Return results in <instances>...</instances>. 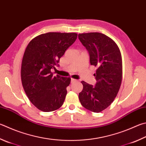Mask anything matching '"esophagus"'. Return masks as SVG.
Segmentation results:
<instances>
[{"label": "esophagus", "instance_id": "esophagus-1", "mask_svg": "<svg viewBox=\"0 0 146 146\" xmlns=\"http://www.w3.org/2000/svg\"><path fill=\"white\" fill-rule=\"evenodd\" d=\"M76 82V80H75V79H74V78L71 79V84H73V83H74V82Z\"/></svg>", "mask_w": 146, "mask_h": 146}]
</instances>
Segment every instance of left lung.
I'll list each match as a JSON object with an SVG mask.
<instances>
[{"label": "left lung", "instance_id": "8db88e82", "mask_svg": "<svg viewBox=\"0 0 146 146\" xmlns=\"http://www.w3.org/2000/svg\"><path fill=\"white\" fill-rule=\"evenodd\" d=\"M78 38L89 52L91 64L97 68L95 86L82 81L83 89L78 98L84 108L98 113L110 105L121 87V52L114 41L102 33L79 34Z\"/></svg>", "mask_w": 146, "mask_h": 146}]
</instances>
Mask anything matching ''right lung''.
Segmentation results:
<instances>
[{
	"label": "right lung",
	"instance_id": "right-lung-1",
	"mask_svg": "<svg viewBox=\"0 0 146 146\" xmlns=\"http://www.w3.org/2000/svg\"><path fill=\"white\" fill-rule=\"evenodd\" d=\"M76 38L74 33H48L32 39L26 48L21 79L28 98L39 110L52 112L64 103L71 78L54 76L51 71Z\"/></svg>",
	"mask_w": 146,
	"mask_h": 146
}]
</instances>
